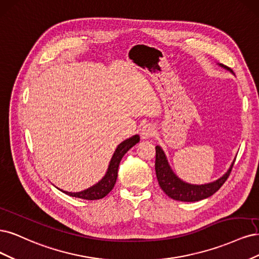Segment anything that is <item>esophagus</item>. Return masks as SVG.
Returning <instances> with one entry per match:
<instances>
[{
    "label": "esophagus",
    "mask_w": 259,
    "mask_h": 259,
    "mask_svg": "<svg viewBox=\"0 0 259 259\" xmlns=\"http://www.w3.org/2000/svg\"><path fill=\"white\" fill-rule=\"evenodd\" d=\"M156 133V130H155V127L154 124L152 123H145L143 127H142L141 129V137L142 139H149L155 136Z\"/></svg>",
    "instance_id": "esophagus-1"
}]
</instances>
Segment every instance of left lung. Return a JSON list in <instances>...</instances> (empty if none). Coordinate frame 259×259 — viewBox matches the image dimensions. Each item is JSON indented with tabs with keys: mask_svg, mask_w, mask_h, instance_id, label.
<instances>
[{
	"mask_svg": "<svg viewBox=\"0 0 259 259\" xmlns=\"http://www.w3.org/2000/svg\"><path fill=\"white\" fill-rule=\"evenodd\" d=\"M219 65L224 69L229 70V68L221 63ZM230 72L232 71L230 70ZM235 160L232 161L228 171L219 180H216L212 183H207V184L194 185L182 181L178 175L172 171L162 148L160 146H156V177L158 183H159L160 188L163 190V193H165V195H168L170 198L174 200H179V201L195 202L212 196L223 186L224 183L226 182V180L229 177Z\"/></svg>",
	"mask_w": 259,
	"mask_h": 259,
	"instance_id": "obj_1",
	"label": "left lung"
}]
</instances>
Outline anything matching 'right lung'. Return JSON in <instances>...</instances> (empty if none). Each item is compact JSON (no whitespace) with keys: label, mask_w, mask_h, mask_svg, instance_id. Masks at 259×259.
I'll use <instances>...</instances> for the list:
<instances>
[{"label":"right lung","mask_w":259,"mask_h":259,"mask_svg":"<svg viewBox=\"0 0 259 259\" xmlns=\"http://www.w3.org/2000/svg\"><path fill=\"white\" fill-rule=\"evenodd\" d=\"M138 142H140V137L138 135L121 142V143L117 146V148H116V151L112 157L110 164H108L107 171L103 177V179L100 182H98L96 185L91 186L82 191H79V193H69V191H64L62 189L60 190L62 193L69 195L71 197L86 199V200H98V199L104 198L113 189L116 180H117L118 166L123 155L126 154L132 146H135Z\"/></svg>","instance_id":"obj_1"}]
</instances>
